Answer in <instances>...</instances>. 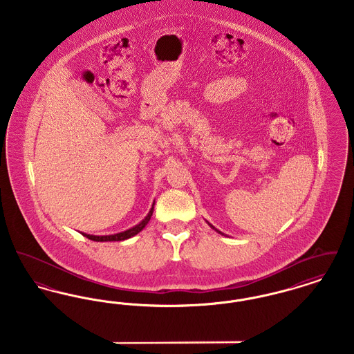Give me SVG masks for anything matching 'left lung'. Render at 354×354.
I'll return each mask as SVG.
<instances>
[{"label": "left lung", "mask_w": 354, "mask_h": 354, "mask_svg": "<svg viewBox=\"0 0 354 354\" xmlns=\"http://www.w3.org/2000/svg\"><path fill=\"white\" fill-rule=\"evenodd\" d=\"M209 225H211V224H209ZM211 227H212V228H214V230H215V231H216V232H219V234H221V232H220V231H218V230H216V228H215V227H214V225H211Z\"/></svg>", "instance_id": "obj_1"}]
</instances>
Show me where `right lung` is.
<instances>
[{"label":"right lung","instance_id":"right-lung-1","mask_svg":"<svg viewBox=\"0 0 354 354\" xmlns=\"http://www.w3.org/2000/svg\"><path fill=\"white\" fill-rule=\"evenodd\" d=\"M152 211H153V207L151 208V211L149 212V215L145 218V219L142 220L138 225H135L133 228H130V230H127V231H124V232H120V234H115V235H107V236H94V235H87V234H82L84 237H87V239H90V240H93V241H122V240H126V239H130L131 236H135L136 234H139L146 225H147V223L150 221L152 216Z\"/></svg>","mask_w":354,"mask_h":354}]
</instances>
